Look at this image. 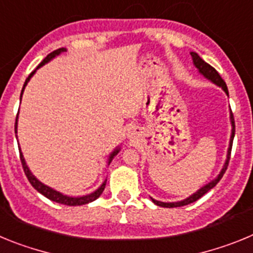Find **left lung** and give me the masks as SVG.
Wrapping results in <instances>:
<instances>
[{"label":"left lung","mask_w":253,"mask_h":253,"mask_svg":"<svg viewBox=\"0 0 253 253\" xmlns=\"http://www.w3.org/2000/svg\"><path fill=\"white\" fill-rule=\"evenodd\" d=\"M191 54V58H193V62H194V66L198 68L199 73L200 75L204 76L205 78H208L210 82H213L214 84H216V86L222 87V90L224 91L225 93H227L228 96V88H227V84H225V82L223 81V78L219 76V73L216 72L215 69L213 68V67L210 66V64H208L205 60H203L202 58L199 57L198 53H195V51H191L190 53ZM229 119H231V124H232V134H231V139H229V147H228V151H227V160H225L224 165H223V169L222 171L219 172V175L216 176L214 180H211L210 182H208L207 185H204L203 187H200V189L196 191V193H194L193 195H190L189 198L184 199V200H181V202H173V203H163V202H158V200H154V199H152V202L154 203L156 205H158V207H163V208H177V207H184V205H187V204H191V203L196 202L198 199L202 198L204 194H207L209 190L213 189L214 186H215L216 184H218L219 181H220V178L223 177V175H224L225 169H227L228 167V163H229V158H231V151H232V144H233V138H234V119H233V114H232L231 111V116H229Z\"/></svg>","instance_id":"obj_1"}]
</instances>
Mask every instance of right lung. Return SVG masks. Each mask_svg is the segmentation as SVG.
<instances>
[{"label":"right lung","mask_w":253,"mask_h":253,"mask_svg":"<svg viewBox=\"0 0 253 253\" xmlns=\"http://www.w3.org/2000/svg\"><path fill=\"white\" fill-rule=\"evenodd\" d=\"M64 51H67L66 48H59L57 49V50L51 51L50 54H48L45 57V59L42 62V63L39 64V66L37 67V68L33 71V72L29 75V77L26 78L25 84H24V87H22L21 90V95H20V101H21V97H22V93H24V90H25L26 84H28V82L30 81V78L33 77V76L35 75V72H37L38 69L40 68V67H43L44 64L48 63V62H50L53 58H55L57 55L62 54V53H64ZM17 118H19V114H17L16 116V123H15V134L17 133ZM19 144V143H17ZM20 151V160H21V165H22V169H24V172H25L26 177H28L29 182H30L31 185H33V187H34L37 191H39L42 195H44L45 198H48L49 200H51V202H55V203H59V204H63V205H69V207H77V205H84V204H88V203L93 202V200H96V199L99 198L100 195L102 194V191H104L105 189V185H106V180L102 182L101 186L99 187L97 190H95L93 193L88 194V195H84V196H77V198H75V196H68V195H64V194L59 193V191H57V190L51 189V187L46 186V185H44L42 181L38 180L37 177H35L33 173H31L30 169L28 167V165H26L25 162V158H24V156H22V152H21V148H19ZM120 152V147H116L115 149H114L113 152L110 153V156H109V158H107V165H110V162L113 161V158L115 157L116 154L119 153Z\"/></svg>","instance_id":"add662e5"}]
</instances>
